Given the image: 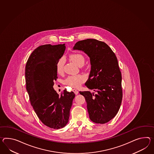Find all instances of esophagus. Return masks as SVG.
I'll return each instance as SVG.
<instances>
[{
	"mask_svg": "<svg viewBox=\"0 0 154 154\" xmlns=\"http://www.w3.org/2000/svg\"><path fill=\"white\" fill-rule=\"evenodd\" d=\"M73 91L74 92V93H75V94H79V91L77 90H75V89H73Z\"/></svg>",
	"mask_w": 154,
	"mask_h": 154,
	"instance_id": "34e87169",
	"label": "esophagus"
}]
</instances>
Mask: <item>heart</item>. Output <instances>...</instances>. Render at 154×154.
Returning <instances> with one entry per match:
<instances>
[{
	"label": "heart",
	"mask_w": 154,
	"mask_h": 154,
	"mask_svg": "<svg viewBox=\"0 0 154 154\" xmlns=\"http://www.w3.org/2000/svg\"><path fill=\"white\" fill-rule=\"evenodd\" d=\"M70 60L74 63L81 67L83 66L85 62V58L83 55L79 53H73L69 55ZM65 64V60L63 57L60 58L57 60L56 63L57 71L58 73H63L64 66ZM86 80V77L85 75H71L68 76L65 80L66 83L72 87L77 88L81 85L83 82Z\"/></svg>",
	"instance_id": "obj_1"
}]
</instances>
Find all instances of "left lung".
<instances>
[{"label":"left lung","mask_w":154,"mask_h":154,"mask_svg":"<svg viewBox=\"0 0 154 154\" xmlns=\"http://www.w3.org/2000/svg\"><path fill=\"white\" fill-rule=\"evenodd\" d=\"M74 50L82 51L90 58L91 69L85 85L90 91H80L86 101L90 120L108 122L116 115L122 98V76L115 54L103 42L87 39L77 42Z\"/></svg>","instance_id":"1"}]
</instances>
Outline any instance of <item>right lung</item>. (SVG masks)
<instances>
[{"label": "right lung", "mask_w": 154, "mask_h": 154, "mask_svg": "<svg viewBox=\"0 0 154 154\" xmlns=\"http://www.w3.org/2000/svg\"><path fill=\"white\" fill-rule=\"evenodd\" d=\"M65 44L45 45L34 49L25 69L26 89L35 112L45 126L54 129L64 127L68 122L73 92L63 91L60 96L53 88L56 80V63L63 55Z\"/></svg>", "instance_id": "obj_1"}]
</instances>
